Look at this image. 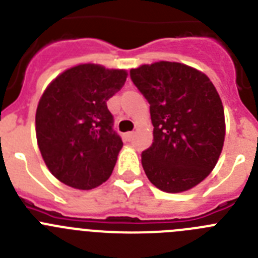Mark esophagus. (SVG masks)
I'll use <instances>...</instances> for the list:
<instances>
[{
	"label": "esophagus",
	"mask_w": 258,
	"mask_h": 258,
	"mask_svg": "<svg viewBox=\"0 0 258 258\" xmlns=\"http://www.w3.org/2000/svg\"><path fill=\"white\" fill-rule=\"evenodd\" d=\"M133 136H134L133 132H127V133L124 134V140L126 141V142H131L132 138H133Z\"/></svg>",
	"instance_id": "34e87169"
}]
</instances>
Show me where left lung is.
Returning <instances> with one entry per match:
<instances>
[{
    "label": "left lung",
    "mask_w": 258,
    "mask_h": 258,
    "mask_svg": "<svg viewBox=\"0 0 258 258\" xmlns=\"http://www.w3.org/2000/svg\"><path fill=\"white\" fill-rule=\"evenodd\" d=\"M150 103L154 142L142 152L147 178L165 192L190 190L217 164L225 113L217 90L200 71L175 61L131 70Z\"/></svg>",
    "instance_id": "8db88e82"
}]
</instances>
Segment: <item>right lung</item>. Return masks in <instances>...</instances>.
<instances>
[{"instance_id":"add662e5","label":"right lung","mask_w":258,"mask_h":258,"mask_svg":"<svg viewBox=\"0 0 258 258\" xmlns=\"http://www.w3.org/2000/svg\"><path fill=\"white\" fill-rule=\"evenodd\" d=\"M126 71L80 64L59 75L41 97L36 137L52 175L79 190L108 179L122 147L107 101L124 86Z\"/></svg>"}]
</instances>
